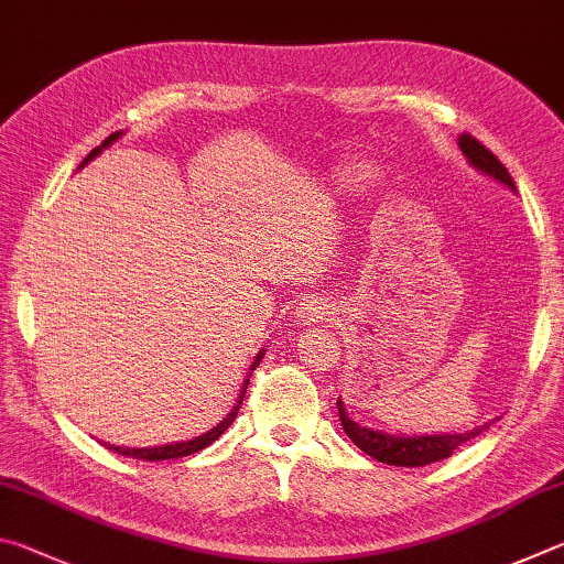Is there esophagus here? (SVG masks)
<instances>
[{"mask_svg":"<svg viewBox=\"0 0 564 564\" xmlns=\"http://www.w3.org/2000/svg\"><path fill=\"white\" fill-rule=\"evenodd\" d=\"M332 317V307L324 304L322 300H307L297 310V322L300 324H319V322H329Z\"/></svg>","mask_w":564,"mask_h":564,"instance_id":"obj_1","label":"esophagus"}]
</instances>
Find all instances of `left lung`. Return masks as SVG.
Instances as JSON below:
<instances>
[{"label": "left lung", "instance_id": "left-lung-1", "mask_svg": "<svg viewBox=\"0 0 564 564\" xmlns=\"http://www.w3.org/2000/svg\"><path fill=\"white\" fill-rule=\"evenodd\" d=\"M458 145L476 171L492 177V181L508 185L510 191H516V183H512L506 165H502L486 145H480V141H476V138L468 133H463L458 138ZM337 409H339V419H341L344 431H347V436L357 443L367 456H371L379 463H387V466H401V468H421V466H429V463L448 458L458 446H463V443L470 438H476L478 433H482L490 426V423H482V426L463 431V433H423V436H403V433H387L379 429L361 426V423L354 421L347 413V409H344L341 397L337 401Z\"/></svg>", "mask_w": 564, "mask_h": 564}]
</instances>
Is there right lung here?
Instances as JSON below:
<instances>
[{
  "label": "right lung",
  "instance_id": "obj_1",
  "mask_svg": "<svg viewBox=\"0 0 564 564\" xmlns=\"http://www.w3.org/2000/svg\"><path fill=\"white\" fill-rule=\"evenodd\" d=\"M123 135V131H118V133H111L106 138V141L98 145V148H94L91 153H88L86 158H84V163L78 165V167H84L88 161H94V158L104 151V148H108V145H113L118 138ZM262 357H264V349H260V354H257L254 357V361H252V367H250V373H247V379H245V383H242V391H240V397H237V403L232 406V411L227 413V416L217 423V426H213L210 431H205L203 436H195V438H191V441H177V443H165V446H151V448H126V446H113V443H104V446L108 448V451H113V453H121V456H126V458H138V460H171V458H183V456H191V453H197V451H203V448H207L210 446L213 441H217L223 436V433L230 429V423L235 421V416H237V411H240V403H242V399H245V389H247V383H250V377H252V371H254V367L257 364L262 361Z\"/></svg>",
  "mask_w": 564,
  "mask_h": 564
}]
</instances>
